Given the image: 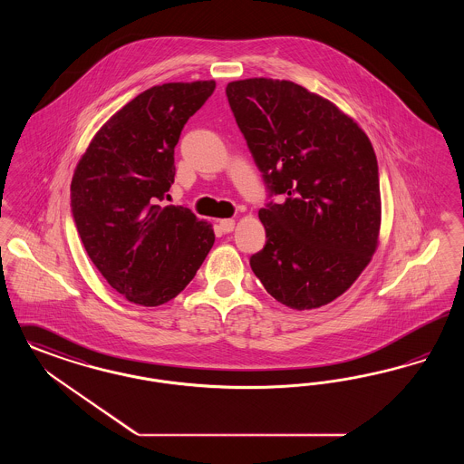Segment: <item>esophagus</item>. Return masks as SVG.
I'll use <instances>...</instances> for the list:
<instances>
[{
    "label": "esophagus",
    "mask_w": 464,
    "mask_h": 464,
    "mask_svg": "<svg viewBox=\"0 0 464 464\" xmlns=\"http://www.w3.org/2000/svg\"><path fill=\"white\" fill-rule=\"evenodd\" d=\"M219 229H221V233H231L235 229V221L233 219H221Z\"/></svg>",
    "instance_id": "obj_1"
}]
</instances>
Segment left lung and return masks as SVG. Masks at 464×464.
I'll return each mask as SVG.
<instances>
[{"mask_svg": "<svg viewBox=\"0 0 464 464\" xmlns=\"http://www.w3.org/2000/svg\"><path fill=\"white\" fill-rule=\"evenodd\" d=\"M229 107L271 195L266 246L250 257L271 297L309 311L345 294L378 246L382 197L366 132L330 100L292 81L226 86Z\"/></svg>", "mask_w": 464, "mask_h": 464, "instance_id": "left-lung-1", "label": "left lung"}]
</instances>
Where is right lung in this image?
<instances>
[{
    "label": "right lung",
    "instance_id": "obj_1",
    "mask_svg": "<svg viewBox=\"0 0 464 464\" xmlns=\"http://www.w3.org/2000/svg\"><path fill=\"white\" fill-rule=\"evenodd\" d=\"M216 81L166 82L132 98L100 128L71 185L75 227L94 267L132 304L169 302L214 245L212 224L160 204L174 183V149Z\"/></svg>",
    "mask_w": 464,
    "mask_h": 464
}]
</instances>
